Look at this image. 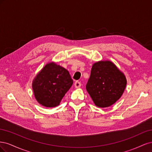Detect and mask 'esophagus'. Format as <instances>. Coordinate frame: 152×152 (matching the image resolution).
Listing matches in <instances>:
<instances>
[{
	"mask_svg": "<svg viewBox=\"0 0 152 152\" xmlns=\"http://www.w3.org/2000/svg\"><path fill=\"white\" fill-rule=\"evenodd\" d=\"M74 86H75V87H76V88H79V87H81L82 84H81V83H80V82H79V81H76V82H75Z\"/></svg>",
	"mask_w": 152,
	"mask_h": 152,
	"instance_id": "1",
	"label": "esophagus"
}]
</instances>
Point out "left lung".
<instances>
[{"mask_svg": "<svg viewBox=\"0 0 152 152\" xmlns=\"http://www.w3.org/2000/svg\"><path fill=\"white\" fill-rule=\"evenodd\" d=\"M125 75L112 61L94 63L86 84V90L96 106L107 108L121 98L126 89Z\"/></svg>", "mask_w": 152, "mask_h": 152, "instance_id": "8db88e82", "label": "left lung"}]
</instances>
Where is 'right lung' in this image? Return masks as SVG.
I'll return each instance as SVG.
<instances>
[{
	"label": "right lung",
	"instance_id": "add662e5",
	"mask_svg": "<svg viewBox=\"0 0 152 152\" xmlns=\"http://www.w3.org/2000/svg\"><path fill=\"white\" fill-rule=\"evenodd\" d=\"M73 84L68 71L53 61L46 64L32 82L37 102L45 107H57Z\"/></svg>",
	"mask_w": 152,
	"mask_h": 152
}]
</instances>
